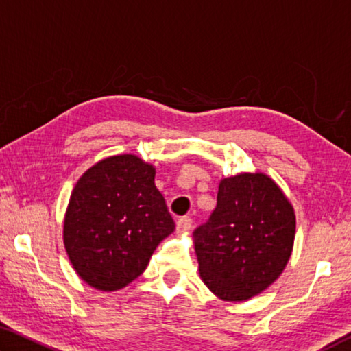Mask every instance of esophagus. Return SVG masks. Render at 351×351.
<instances>
[{
	"instance_id": "34e87169",
	"label": "esophagus",
	"mask_w": 351,
	"mask_h": 351,
	"mask_svg": "<svg viewBox=\"0 0 351 351\" xmlns=\"http://www.w3.org/2000/svg\"><path fill=\"white\" fill-rule=\"evenodd\" d=\"M192 228V219L189 217H182L176 221V232L178 234H186Z\"/></svg>"
}]
</instances>
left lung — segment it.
<instances>
[{
  "instance_id": "obj_1",
  "label": "left lung",
  "mask_w": 351,
  "mask_h": 351,
  "mask_svg": "<svg viewBox=\"0 0 351 351\" xmlns=\"http://www.w3.org/2000/svg\"><path fill=\"white\" fill-rule=\"evenodd\" d=\"M295 215L265 173L219 181L217 207L193 232L199 277L221 300L245 302L282 274L293 252Z\"/></svg>"
}]
</instances>
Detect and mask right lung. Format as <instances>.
<instances>
[{"instance_id": "1", "label": "right lung", "mask_w": 351, "mask_h": 351, "mask_svg": "<svg viewBox=\"0 0 351 351\" xmlns=\"http://www.w3.org/2000/svg\"><path fill=\"white\" fill-rule=\"evenodd\" d=\"M154 175L153 165L136 154H116L77 181L64 213L63 243L77 276L90 287H127L175 230Z\"/></svg>"}]
</instances>
